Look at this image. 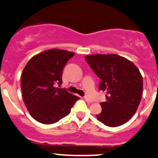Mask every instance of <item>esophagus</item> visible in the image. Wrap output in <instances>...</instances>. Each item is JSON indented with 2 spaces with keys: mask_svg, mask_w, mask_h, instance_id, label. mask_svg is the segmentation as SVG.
I'll return each mask as SVG.
<instances>
[{
  "mask_svg": "<svg viewBox=\"0 0 158 158\" xmlns=\"http://www.w3.org/2000/svg\"><path fill=\"white\" fill-rule=\"evenodd\" d=\"M85 102H88V103H92V102H93V101H92L91 98H89V97H87V96L85 97Z\"/></svg>",
  "mask_w": 158,
  "mask_h": 158,
  "instance_id": "esophagus-1",
  "label": "esophagus"
}]
</instances>
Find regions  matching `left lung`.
Returning a JSON list of instances; mask_svg holds the SVG:
<instances>
[{"label":"left lung","instance_id":"8db88e82","mask_svg":"<svg viewBox=\"0 0 158 158\" xmlns=\"http://www.w3.org/2000/svg\"><path fill=\"white\" fill-rule=\"evenodd\" d=\"M85 61L101 79L98 89L106 91L97 119L109 127L127 122L136 112L143 92V79L133 63L115 54L86 56Z\"/></svg>","mask_w":158,"mask_h":158}]
</instances>
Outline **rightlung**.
<instances>
[{"label": "right lung", "mask_w": 158, "mask_h": 158, "mask_svg": "<svg viewBox=\"0 0 158 158\" xmlns=\"http://www.w3.org/2000/svg\"><path fill=\"white\" fill-rule=\"evenodd\" d=\"M74 52L54 49L31 58L23 70L21 90L23 99L32 117L50 125L69 114L79 97L64 89L56 88L63 83V67Z\"/></svg>", "instance_id": "right-lung-1"}]
</instances>
